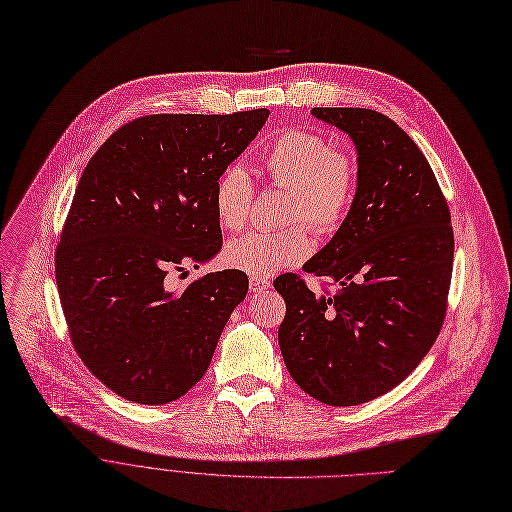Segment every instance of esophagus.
Listing matches in <instances>:
<instances>
[{
  "instance_id": "esophagus-1",
  "label": "esophagus",
  "mask_w": 512,
  "mask_h": 512,
  "mask_svg": "<svg viewBox=\"0 0 512 512\" xmlns=\"http://www.w3.org/2000/svg\"><path fill=\"white\" fill-rule=\"evenodd\" d=\"M269 287H271L269 279H258V277L250 279V291H254V294H260V291H266Z\"/></svg>"
}]
</instances>
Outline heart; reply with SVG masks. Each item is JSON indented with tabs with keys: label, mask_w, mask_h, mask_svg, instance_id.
<instances>
[{
	"label": "heart",
	"mask_w": 512,
	"mask_h": 512,
	"mask_svg": "<svg viewBox=\"0 0 512 512\" xmlns=\"http://www.w3.org/2000/svg\"><path fill=\"white\" fill-rule=\"evenodd\" d=\"M260 164L269 183L289 189L287 218L291 223L304 221L316 233H335L346 223L356 202L358 168L354 158L335 150L325 135L287 129L266 145ZM252 204L254 183L248 170L239 164L227 166L212 193L218 225L227 231L243 229ZM310 252V231L294 225L281 231H250L229 241L225 262L231 269L264 279L304 262Z\"/></svg>",
	"instance_id": "obj_1"
}]
</instances>
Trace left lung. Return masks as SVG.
Here are the masks:
<instances>
[{
    "instance_id": "1",
    "label": "left lung",
    "mask_w": 512,
    "mask_h": 512,
    "mask_svg": "<svg viewBox=\"0 0 512 512\" xmlns=\"http://www.w3.org/2000/svg\"><path fill=\"white\" fill-rule=\"evenodd\" d=\"M358 152L356 202L304 271L337 285L316 296L300 275L275 289L287 304L279 346L314 400L356 406L402 383L440 335L454 233L433 170L392 118L367 108H312Z\"/></svg>"
}]
</instances>
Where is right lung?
Masks as SVG:
<instances>
[{"label": "right lung", "mask_w": 512, "mask_h": 512, "mask_svg": "<svg viewBox=\"0 0 512 512\" xmlns=\"http://www.w3.org/2000/svg\"><path fill=\"white\" fill-rule=\"evenodd\" d=\"M266 118V108L148 114L85 166L56 248V283L72 346L120 398L166 404L187 394L246 298L248 275L235 269L181 289L166 277L221 250L214 183Z\"/></svg>", "instance_id": "obj_1"}]
</instances>
